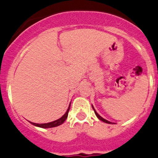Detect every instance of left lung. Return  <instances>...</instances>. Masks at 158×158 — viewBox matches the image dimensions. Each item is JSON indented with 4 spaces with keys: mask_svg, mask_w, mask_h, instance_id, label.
<instances>
[{
    "mask_svg": "<svg viewBox=\"0 0 158 158\" xmlns=\"http://www.w3.org/2000/svg\"><path fill=\"white\" fill-rule=\"evenodd\" d=\"M92 108H93V109H94V113H95V114H96V116H97V117L98 118L99 120H102V121H103V122H105V123H111V122H109V121H108V120H106V119H104V118H102V116H100V115L98 114V113H97L96 112V110H95L94 109V106H92Z\"/></svg>",
    "mask_w": 158,
    "mask_h": 158,
    "instance_id": "1",
    "label": "left lung"
}]
</instances>
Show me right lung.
<instances>
[{
    "mask_svg": "<svg viewBox=\"0 0 158 158\" xmlns=\"http://www.w3.org/2000/svg\"><path fill=\"white\" fill-rule=\"evenodd\" d=\"M70 106H71V104L69 105V109H68L67 112L65 113V114L62 117H60V119H58V120H55V121L49 122V123H32V122H31V123H32V124L35 125V126H36V127H42V128H49V127H57V126H59V125L62 124V123L65 121V120L67 119V117H68L69 109H70Z\"/></svg>",
    "mask_w": 158,
    "mask_h": 158,
    "instance_id": "add662e5",
    "label": "right lung"
}]
</instances>
